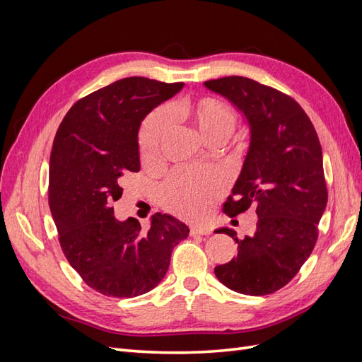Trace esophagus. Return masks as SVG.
I'll use <instances>...</instances> for the list:
<instances>
[{
  "label": "esophagus",
  "instance_id": "1",
  "mask_svg": "<svg viewBox=\"0 0 362 362\" xmlns=\"http://www.w3.org/2000/svg\"><path fill=\"white\" fill-rule=\"evenodd\" d=\"M210 234V231H208V228H204V226H192L190 228V235L194 237V235H208Z\"/></svg>",
  "mask_w": 362,
  "mask_h": 362
}]
</instances>
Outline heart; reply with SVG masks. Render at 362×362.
Here are the masks:
<instances>
[{"label":"heart","instance_id":"1","mask_svg":"<svg viewBox=\"0 0 362 362\" xmlns=\"http://www.w3.org/2000/svg\"><path fill=\"white\" fill-rule=\"evenodd\" d=\"M192 128L205 144L225 141L237 122L235 112L226 103L211 96L184 100L169 105L168 115H151L141 127L139 146L141 161L148 166L157 164L170 134V120ZM222 182L214 173H177L161 190V199L169 211L184 218H199L206 206L218 194Z\"/></svg>","mask_w":362,"mask_h":362}]
</instances>
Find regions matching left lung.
<instances>
[{
  "label": "left lung",
  "mask_w": 362,
  "mask_h": 362,
  "mask_svg": "<svg viewBox=\"0 0 362 362\" xmlns=\"http://www.w3.org/2000/svg\"><path fill=\"white\" fill-rule=\"evenodd\" d=\"M208 90L231 103L250 131L247 154L231 196L223 205L229 217L255 208L254 235L237 238V255L214 273L225 287L249 296L282 288L308 259L317 225L327 204L320 140L310 117L291 96L246 76L205 81Z\"/></svg>",
  "instance_id": "left-lung-1"
}]
</instances>
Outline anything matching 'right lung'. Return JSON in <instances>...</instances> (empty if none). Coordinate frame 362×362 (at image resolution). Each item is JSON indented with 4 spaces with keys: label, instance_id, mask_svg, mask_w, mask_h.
Masks as SVG:
<instances>
[{
    "label": "right lung",
    "instance_id": "obj_1",
    "mask_svg": "<svg viewBox=\"0 0 362 362\" xmlns=\"http://www.w3.org/2000/svg\"><path fill=\"white\" fill-rule=\"evenodd\" d=\"M182 86L117 80L76 101L54 139L48 201L59 242L83 281L104 296L136 298L157 287L173 247L189 235V226L170 214L152 216L148 233L134 217L113 216L124 177L140 170L141 122Z\"/></svg>",
    "mask_w": 362,
    "mask_h": 362
}]
</instances>
